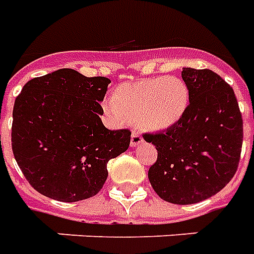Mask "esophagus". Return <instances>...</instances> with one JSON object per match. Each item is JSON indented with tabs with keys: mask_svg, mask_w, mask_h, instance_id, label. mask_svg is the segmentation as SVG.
I'll return each mask as SVG.
<instances>
[{
	"mask_svg": "<svg viewBox=\"0 0 254 254\" xmlns=\"http://www.w3.org/2000/svg\"><path fill=\"white\" fill-rule=\"evenodd\" d=\"M141 142H144V138L138 132H133L132 137H130V146L140 145Z\"/></svg>",
	"mask_w": 254,
	"mask_h": 254,
	"instance_id": "esophagus-1",
	"label": "esophagus"
}]
</instances>
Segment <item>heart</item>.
Returning a JSON list of instances; mask_svg holds the SVG:
<instances>
[{
	"instance_id": "1",
	"label": "heart",
	"mask_w": 254,
	"mask_h": 254,
	"mask_svg": "<svg viewBox=\"0 0 254 254\" xmlns=\"http://www.w3.org/2000/svg\"><path fill=\"white\" fill-rule=\"evenodd\" d=\"M191 91L178 76H153L125 82L103 103L106 116L117 124L138 122L149 130H168L189 112Z\"/></svg>"
}]
</instances>
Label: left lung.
Wrapping results in <instances>:
<instances>
[{
  "label": "left lung",
  "mask_w": 254,
  "mask_h": 254,
  "mask_svg": "<svg viewBox=\"0 0 254 254\" xmlns=\"http://www.w3.org/2000/svg\"><path fill=\"white\" fill-rule=\"evenodd\" d=\"M191 102L176 127L146 133L144 140L157 149L148 171L161 199L192 204L219 192L232 180L242 146V117L234 91L211 69L185 67Z\"/></svg>",
  "instance_id": "8db88e82"
}]
</instances>
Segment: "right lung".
<instances>
[{"instance_id": "1", "label": "right lung", "mask_w": 254, "mask_h": 254, "mask_svg": "<svg viewBox=\"0 0 254 254\" xmlns=\"http://www.w3.org/2000/svg\"><path fill=\"white\" fill-rule=\"evenodd\" d=\"M109 83L60 68L22 87L13 108L12 149L40 194L60 202L91 198L108 179V161L129 148L130 130H110L101 120Z\"/></svg>"}]
</instances>
